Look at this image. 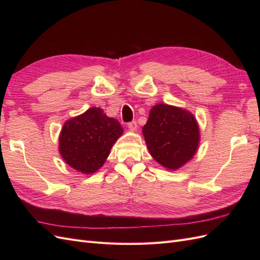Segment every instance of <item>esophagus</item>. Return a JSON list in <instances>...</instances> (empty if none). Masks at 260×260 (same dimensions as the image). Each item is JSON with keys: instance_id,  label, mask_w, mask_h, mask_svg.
Wrapping results in <instances>:
<instances>
[{"instance_id": "obj_1", "label": "esophagus", "mask_w": 260, "mask_h": 260, "mask_svg": "<svg viewBox=\"0 0 260 260\" xmlns=\"http://www.w3.org/2000/svg\"><path fill=\"white\" fill-rule=\"evenodd\" d=\"M128 128H129V130H130V131H132V132H136V131H137V129H138V124H137V122H136V121H132V122L128 123Z\"/></svg>"}]
</instances>
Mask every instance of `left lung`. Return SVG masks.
<instances>
[{
    "label": "left lung",
    "mask_w": 260,
    "mask_h": 260,
    "mask_svg": "<svg viewBox=\"0 0 260 260\" xmlns=\"http://www.w3.org/2000/svg\"><path fill=\"white\" fill-rule=\"evenodd\" d=\"M142 133L153 158L172 171L193 158L201 140L199 123L192 113L162 103L152 107Z\"/></svg>",
    "instance_id": "obj_1"
}]
</instances>
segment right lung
<instances>
[{"label": "right lung", "mask_w": 260, "mask_h": 260, "mask_svg": "<svg viewBox=\"0 0 260 260\" xmlns=\"http://www.w3.org/2000/svg\"><path fill=\"white\" fill-rule=\"evenodd\" d=\"M122 133L119 121L106 116L100 107H91L66 120L59 133L58 151L68 166L92 175L105 164Z\"/></svg>", "instance_id": "add662e5"}]
</instances>
